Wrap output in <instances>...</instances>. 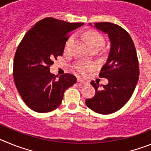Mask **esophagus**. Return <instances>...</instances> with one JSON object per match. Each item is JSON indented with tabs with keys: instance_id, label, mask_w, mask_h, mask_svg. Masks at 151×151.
<instances>
[{
	"instance_id": "obj_1",
	"label": "esophagus",
	"mask_w": 151,
	"mask_h": 151,
	"mask_svg": "<svg viewBox=\"0 0 151 151\" xmlns=\"http://www.w3.org/2000/svg\"><path fill=\"white\" fill-rule=\"evenodd\" d=\"M78 82H79V83H82L83 84V85H88V82H87V81H85V80L82 79V78H78Z\"/></svg>"
}]
</instances>
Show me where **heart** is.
<instances>
[{
    "instance_id": "heart-1",
    "label": "heart",
    "mask_w": 151,
    "mask_h": 151,
    "mask_svg": "<svg viewBox=\"0 0 151 151\" xmlns=\"http://www.w3.org/2000/svg\"><path fill=\"white\" fill-rule=\"evenodd\" d=\"M72 39L73 38H70L67 41V43L66 45V49H67L69 45H70ZM85 39L91 48H93V47H101L103 45H104L105 42V39L104 38V36L101 34H100L99 32H95V31H89V32L85 33ZM94 66L93 64L85 63H78L75 66V68H76L77 71L82 75H86L87 73H88L91 70L94 69Z\"/></svg>"
}]
</instances>
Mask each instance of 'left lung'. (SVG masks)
Here are the masks:
<instances>
[{"instance_id": "obj_1", "label": "left lung", "mask_w": 151, "mask_h": 151, "mask_svg": "<svg viewBox=\"0 0 151 151\" xmlns=\"http://www.w3.org/2000/svg\"><path fill=\"white\" fill-rule=\"evenodd\" d=\"M94 26L106 33L110 40L108 59L99 74L109 83L99 90V84L92 81L95 95L86 99L85 104L96 113L110 114L121 109L132 95L139 76L138 56L132 39L123 28L107 22H95Z\"/></svg>"}]
</instances>
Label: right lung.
<instances>
[{"instance_id": "right-lung-1", "label": "right lung", "mask_w": 151, "mask_h": 151, "mask_svg": "<svg viewBox=\"0 0 151 151\" xmlns=\"http://www.w3.org/2000/svg\"><path fill=\"white\" fill-rule=\"evenodd\" d=\"M47 17L28 31L16 51L13 78L22 99L31 110L47 113L60 105L64 91L76 82V77L50 73V66L63 54L69 32L83 25Z\"/></svg>"}]
</instances>
